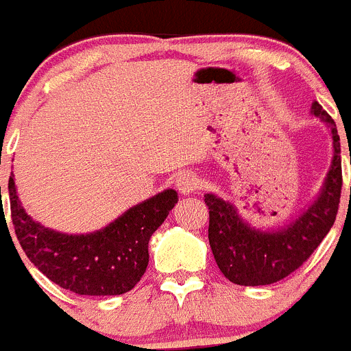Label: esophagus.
I'll use <instances>...</instances> for the list:
<instances>
[{
    "mask_svg": "<svg viewBox=\"0 0 351 351\" xmlns=\"http://www.w3.org/2000/svg\"><path fill=\"white\" fill-rule=\"evenodd\" d=\"M176 186H178V190L184 195L195 193V191L200 188V178H198L195 172H181L176 179Z\"/></svg>",
    "mask_w": 351,
    "mask_h": 351,
    "instance_id": "1",
    "label": "esophagus"
}]
</instances>
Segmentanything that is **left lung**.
<instances>
[{
  "mask_svg": "<svg viewBox=\"0 0 351 351\" xmlns=\"http://www.w3.org/2000/svg\"><path fill=\"white\" fill-rule=\"evenodd\" d=\"M311 114L327 125L334 154L320 193L297 218L280 228L263 230L244 221L232 202L214 193L204 197L209 207L210 250L219 271L232 283L260 287L283 280L311 256L336 221L343 186L339 135L332 117L318 101L311 104Z\"/></svg>",
  "mask_w": 351,
  "mask_h": 351,
  "instance_id": "obj_1",
  "label": "left lung"
}]
</instances>
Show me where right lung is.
<instances>
[{
    "label": "right lung",
    "mask_w": 351,
    "mask_h": 351,
    "mask_svg": "<svg viewBox=\"0 0 351 351\" xmlns=\"http://www.w3.org/2000/svg\"><path fill=\"white\" fill-rule=\"evenodd\" d=\"M8 195L15 235L29 262L52 283L79 295H121L132 290L147 269L149 239L179 198L176 190H163L100 230L64 234L43 226L24 210L14 173Z\"/></svg>",
    "instance_id": "add662e5"
}]
</instances>
